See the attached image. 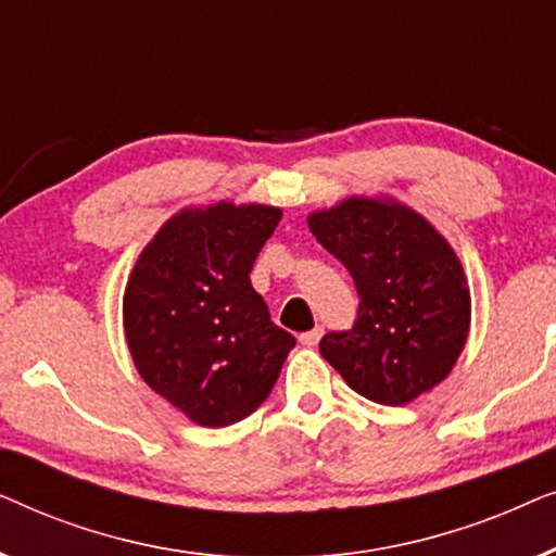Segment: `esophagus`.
Listing matches in <instances>:
<instances>
[{
  "instance_id": "1",
  "label": "esophagus",
  "mask_w": 556,
  "mask_h": 556,
  "mask_svg": "<svg viewBox=\"0 0 556 556\" xmlns=\"http://www.w3.org/2000/svg\"><path fill=\"white\" fill-rule=\"evenodd\" d=\"M321 326H316V329H311V331H306V333H301L299 337V341L303 346H316L318 344V339H321Z\"/></svg>"
}]
</instances>
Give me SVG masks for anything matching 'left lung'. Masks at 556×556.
Segmentation results:
<instances>
[{"label":"left lung","mask_w":556,"mask_h":556,"mask_svg":"<svg viewBox=\"0 0 556 556\" xmlns=\"http://www.w3.org/2000/svg\"><path fill=\"white\" fill-rule=\"evenodd\" d=\"M316 240L352 273L359 308L318 352L356 394L407 405L443 382L466 346L470 293L458 255L405 204L349 197L308 215Z\"/></svg>","instance_id":"obj_1"}]
</instances>
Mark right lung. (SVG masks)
<instances>
[{"label":"right lung","instance_id":"obj_1","mask_svg":"<svg viewBox=\"0 0 556 556\" xmlns=\"http://www.w3.org/2000/svg\"><path fill=\"white\" fill-rule=\"evenodd\" d=\"M280 223L268 204L181 210L136 261L124 329L151 390L204 428H225L268 400L295 339L270 321L250 283Z\"/></svg>","mask_w":556,"mask_h":556}]
</instances>
